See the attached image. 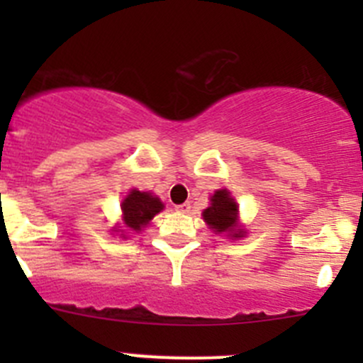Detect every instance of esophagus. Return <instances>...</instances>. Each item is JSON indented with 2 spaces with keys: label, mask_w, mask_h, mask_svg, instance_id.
I'll use <instances>...</instances> for the list:
<instances>
[{
  "label": "esophagus",
  "mask_w": 363,
  "mask_h": 363,
  "mask_svg": "<svg viewBox=\"0 0 363 363\" xmlns=\"http://www.w3.org/2000/svg\"><path fill=\"white\" fill-rule=\"evenodd\" d=\"M177 212H189V208H191V203L189 202H184V203H181V205H177Z\"/></svg>",
  "instance_id": "esophagus-1"
}]
</instances>
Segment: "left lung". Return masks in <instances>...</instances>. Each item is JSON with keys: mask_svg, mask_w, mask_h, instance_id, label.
I'll return each instance as SVG.
<instances>
[{"mask_svg": "<svg viewBox=\"0 0 363 363\" xmlns=\"http://www.w3.org/2000/svg\"><path fill=\"white\" fill-rule=\"evenodd\" d=\"M237 214H239V207H237L235 200L230 196L226 189H219L211 199V207L203 211V221L214 232H230L233 233V237H240L242 232H235Z\"/></svg>", "mask_w": 363, "mask_h": 363, "instance_id": "1", "label": "left lung"}]
</instances>
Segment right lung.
Wrapping results in <instances>:
<instances>
[{
	"mask_svg": "<svg viewBox=\"0 0 363 363\" xmlns=\"http://www.w3.org/2000/svg\"><path fill=\"white\" fill-rule=\"evenodd\" d=\"M121 208H123L124 225L130 230H133V232H140L158 214L161 208H163V203L160 202V199L152 196L151 193H142L133 189L124 199Z\"/></svg>",
	"mask_w": 363,
	"mask_h": 363,
	"instance_id": "obj_1",
	"label": "right lung"
}]
</instances>
